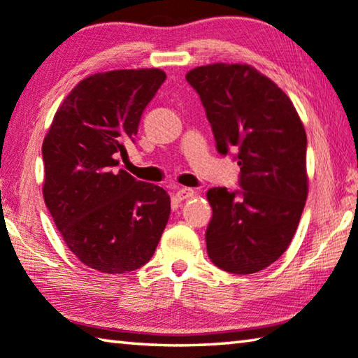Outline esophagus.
I'll use <instances>...</instances> for the list:
<instances>
[{
  "label": "esophagus",
  "instance_id": "1",
  "mask_svg": "<svg viewBox=\"0 0 358 358\" xmlns=\"http://www.w3.org/2000/svg\"><path fill=\"white\" fill-rule=\"evenodd\" d=\"M196 191L191 188H178L177 192H175V197H177L178 201H185V199H189V197H192Z\"/></svg>",
  "mask_w": 358,
  "mask_h": 358
}]
</instances>
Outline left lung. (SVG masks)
Segmentation results:
<instances>
[{"label": "left lung", "instance_id": "1", "mask_svg": "<svg viewBox=\"0 0 358 358\" xmlns=\"http://www.w3.org/2000/svg\"><path fill=\"white\" fill-rule=\"evenodd\" d=\"M186 81L217 150H236L241 166L242 191H207L208 258L231 274H255L282 257L299 224L309 189L304 126L288 95L250 65L197 66Z\"/></svg>", "mask_w": 358, "mask_h": 358}]
</instances>
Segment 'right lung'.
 <instances>
[{
	"instance_id": "1",
	"label": "right lung",
	"mask_w": 358,
	"mask_h": 358,
	"mask_svg": "<svg viewBox=\"0 0 358 358\" xmlns=\"http://www.w3.org/2000/svg\"><path fill=\"white\" fill-rule=\"evenodd\" d=\"M166 78L159 68L87 76L59 106L43 141V196L57 229L81 263L105 274L148 263L170 217L161 186L111 172Z\"/></svg>"
}]
</instances>
